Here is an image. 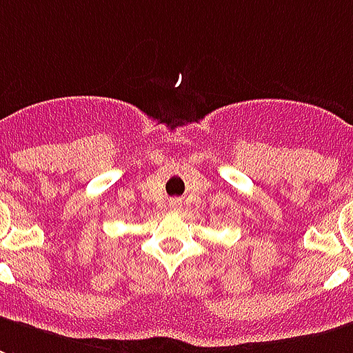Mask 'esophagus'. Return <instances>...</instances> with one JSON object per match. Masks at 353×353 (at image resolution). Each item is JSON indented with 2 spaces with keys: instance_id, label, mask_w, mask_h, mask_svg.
<instances>
[{
  "instance_id": "obj_1",
  "label": "esophagus",
  "mask_w": 353,
  "mask_h": 353,
  "mask_svg": "<svg viewBox=\"0 0 353 353\" xmlns=\"http://www.w3.org/2000/svg\"><path fill=\"white\" fill-rule=\"evenodd\" d=\"M176 205H177V203H176V202H172V208H176Z\"/></svg>"
}]
</instances>
